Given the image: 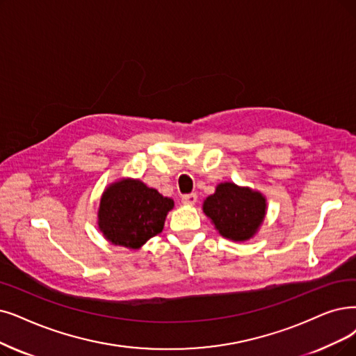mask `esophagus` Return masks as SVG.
Returning a JSON list of instances; mask_svg holds the SVG:
<instances>
[{
    "mask_svg": "<svg viewBox=\"0 0 356 356\" xmlns=\"http://www.w3.org/2000/svg\"><path fill=\"white\" fill-rule=\"evenodd\" d=\"M181 200H182L184 204L193 206V204H195V202H197V194H194V193H191V194H184Z\"/></svg>",
    "mask_w": 356,
    "mask_h": 356,
    "instance_id": "esophagus-1",
    "label": "esophagus"
}]
</instances>
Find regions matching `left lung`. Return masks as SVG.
Instances as JSON below:
<instances>
[{"instance_id":"1","label":"left lung","mask_w":356,"mask_h":356,"mask_svg":"<svg viewBox=\"0 0 356 356\" xmlns=\"http://www.w3.org/2000/svg\"><path fill=\"white\" fill-rule=\"evenodd\" d=\"M203 210L222 236L245 241L257 232L264 219L266 198L257 191L225 182L206 198Z\"/></svg>"}]
</instances>
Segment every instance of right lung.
Returning <instances> with one entry per match:
<instances>
[{"label":"right lung","mask_w":356,"mask_h":356,"mask_svg":"<svg viewBox=\"0 0 356 356\" xmlns=\"http://www.w3.org/2000/svg\"><path fill=\"white\" fill-rule=\"evenodd\" d=\"M174 200L138 179H122L104 193L99 227L109 243L137 250L162 232Z\"/></svg>","instance_id":"1"}]
</instances>
